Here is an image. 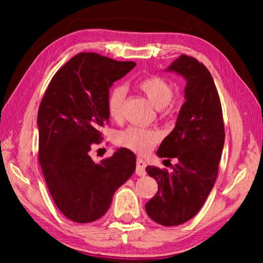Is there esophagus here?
<instances>
[{"label": "esophagus", "mask_w": 263, "mask_h": 263, "mask_svg": "<svg viewBox=\"0 0 263 263\" xmlns=\"http://www.w3.org/2000/svg\"><path fill=\"white\" fill-rule=\"evenodd\" d=\"M145 168H146V162H145L142 159H138V160H137V168H136L137 175L145 176V175H146Z\"/></svg>", "instance_id": "34e87169"}]
</instances>
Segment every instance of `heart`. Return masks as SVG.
Wrapping results in <instances>:
<instances>
[{
  "mask_svg": "<svg viewBox=\"0 0 263 263\" xmlns=\"http://www.w3.org/2000/svg\"><path fill=\"white\" fill-rule=\"evenodd\" d=\"M137 87L162 114L171 112V101L174 96V90L171 84L163 79L155 75H149V77L140 79L137 83ZM125 96L126 89L122 84L115 86L109 92L108 112L115 121H119L123 117ZM160 138H161L160 133L157 131L131 126L126 130L118 132L116 135L115 141L121 147H125L138 154H147L158 144Z\"/></svg>",
  "mask_w": 263,
  "mask_h": 263,
  "instance_id": "1",
  "label": "heart"
}]
</instances>
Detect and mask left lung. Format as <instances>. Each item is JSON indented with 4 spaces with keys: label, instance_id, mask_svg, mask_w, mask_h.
Masks as SVG:
<instances>
[{
    "label": "left lung",
    "instance_id": "1",
    "mask_svg": "<svg viewBox=\"0 0 263 263\" xmlns=\"http://www.w3.org/2000/svg\"><path fill=\"white\" fill-rule=\"evenodd\" d=\"M185 79V102L176 125L162 140L160 158H176L173 172L146 167L158 182V191L146 203L151 219L176 226L196 216L208 198L218 175L225 140L221 104L210 72L195 58L182 54L167 68Z\"/></svg>",
    "mask_w": 263,
    "mask_h": 263
}]
</instances>
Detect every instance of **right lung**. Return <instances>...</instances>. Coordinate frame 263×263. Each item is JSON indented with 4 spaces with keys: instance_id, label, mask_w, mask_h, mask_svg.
<instances>
[{
    "instance_id": "1",
    "label": "right lung",
    "mask_w": 263,
    "mask_h": 263,
    "mask_svg": "<svg viewBox=\"0 0 263 263\" xmlns=\"http://www.w3.org/2000/svg\"><path fill=\"white\" fill-rule=\"evenodd\" d=\"M135 66L79 53L54 74L39 105V163L55 205L75 222L104 216L115 191L136 171V155L127 148L100 163L89 155L109 122L110 87Z\"/></svg>"
}]
</instances>
